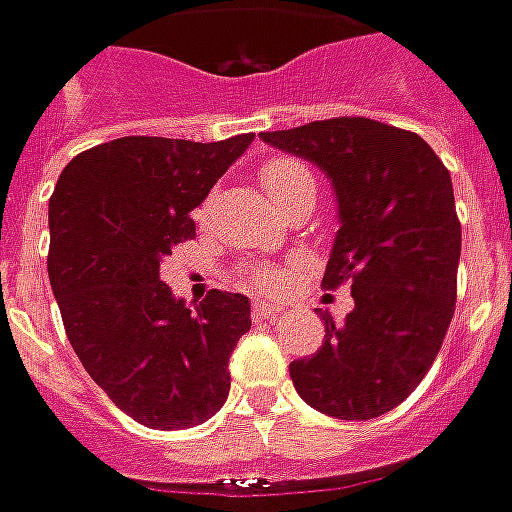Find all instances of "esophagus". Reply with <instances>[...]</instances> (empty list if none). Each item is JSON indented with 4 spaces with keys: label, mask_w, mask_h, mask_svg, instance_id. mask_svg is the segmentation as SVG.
Returning <instances> with one entry per match:
<instances>
[{
    "label": "esophagus",
    "mask_w": 512,
    "mask_h": 512,
    "mask_svg": "<svg viewBox=\"0 0 512 512\" xmlns=\"http://www.w3.org/2000/svg\"><path fill=\"white\" fill-rule=\"evenodd\" d=\"M282 313V307L270 305V302H262V299H256L253 302V319H276Z\"/></svg>",
    "instance_id": "1"
}]
</instances>
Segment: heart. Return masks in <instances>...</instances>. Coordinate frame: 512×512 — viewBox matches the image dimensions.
<instances>
[{"label": "heart", "instance_id": "1", "mask_svg": "<svg viewBox=\"0 0 512 512\" xmlns=\"http://www.w3.org/2000/svg\"><path fill=\"white\" fill-rule=\"evenodd\" d=\"M259 179H262V187L267 190L270 202L279 210H285L302 193H310V190L316 193L313 173L299 159H293V156H273V159H267L262 170H259ZM207 207H210V199L196 210L199 219L205 216ZM282 279H285V273H279L273 267H250V270H245V282L250 287H279Z\"/></svg>", "mask_w": 512, "mask_h": 512}]
</instances>
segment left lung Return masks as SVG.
<instances>
[{"mask_svg": "<svg viewBox=\"0 0 512 512\" xmlns=\"http://www.w3.org/2000/svg\"><path fill=\"white\" fill-rule=\"evenodd\" d=\"M262 139L330 176L342 227L322 287L350 282L356 302L344 325L319 310L325 342L290 362V379L319 413L347 422L384 416L436 362L456 310L462 222L450 170L419 133L364 116Z\"/></svg>", "mask_w": 512, "mask_h": 512, "instance_id": "obj_1", "label": "left lung"}]
</instances>
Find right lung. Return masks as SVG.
<instances>
[{
  "instance_id": "1",
  "label": "right lung",
  "mask_w": 512,
  "mask_h": 512,
  "mask_svg": "<svg viewBox=\"0 0 512 512\" xmlns=\"http://www.w3.org/2000/svg\"><path fill=\"white\" fill-rule=\"evenodd\" d=\"M250 142L253 133L122 136L73 156L53 187L48 276L68 342L110 402L145 427L202 424L230 393L247 296L210 290L190 310L159 267L196 236L190 210Z\"/></svg>"
}]
</instances>
